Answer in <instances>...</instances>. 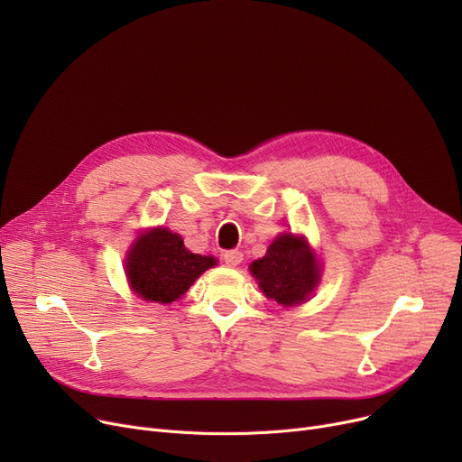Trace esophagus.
<instances>
[{
	"mask_svg": "<svg viewBox=\"0 0 462 462\" xmlns=\"http://www.w3.org/2000/svg\"><path fill=\"white\" fill-rule=\"evenodd\" d=\"M223 260L234 268V265H239L241 260H244V254H241V251H226L223 254Z\"/></svg>",
	"mask_w": 462,
	"mask_h": 462,
	"instance_id": "1",
	"label": "esophagus"
}]
</instances>
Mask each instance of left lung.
I'll return each mask as SVG.
<instances>
[{"label": "left lung", "mask_w": 462, "mask_h": 462, "mask_svg": "<svg viewBox=\"0 0 462 462\" xmlns=\"http://www.w3.org/2000/svg\"><path fill=\"white\" fill-rule=\"evenodd\" d=\"M251 273L265 298L284 307L305 301L320 281L317 258L307 241L294 234H281L265 256L251 263Z\"/></svg>", "instance_id": "obj_1"}]
</instances>
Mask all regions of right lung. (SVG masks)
I'll return each mask as SVG.
<instances>
[{
	"label": "right lung",
	"mask_w": 462,
	"mask_h": 462,
	"mask_svg": "<svg viewBox=\"0 0 462 462\" xmlns=\"http://www.w3.org/2000/svg\"><path fill=\"white\" fill-rule=\"evenodd\" d=\"M215 258L192 254L181 236L155 228L140 236L127 258V277L134 292L145 301L172 303L181 298Z\"/></svg>",
	"instance_id": "right-lung-1"
}]
</instances>
